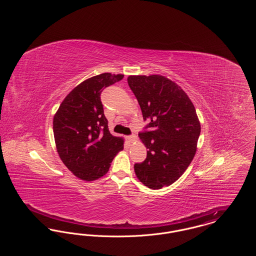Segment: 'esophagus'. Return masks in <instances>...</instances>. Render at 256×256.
<instances>
[{
  "label": "esophagus",
  "mask_w": 256,
  "mask_h": 256,
  "mask_svg": "<svg viewBox=\"0 0 256 256\" xmlns=\"http://www.w3.org/2000/svg\"><path fill=\"white\" fill-rule=\"evenodd\" d=\"M128 141H130V142L134 143V142H135V141L137 140V137H136V135H130V136H128Z\"/></svg>",
  "instance_id": "esophagus-1"
}]
</instances>
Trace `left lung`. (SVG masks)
Listing matches in <instances>:
<instances>
[{"label": "left lung", "mask_w": 256, "mask_h": 256, "mask_svg": "<svg viewBox=\"0 0 256 256\" xmlns=\"http://www.w3.org/2000/svg\"><path fill=\"white\" fill-rule=\"evenodd\" d=\"M128 82L150 132L139 134L146 158L134 165L137 178L158 190L176 182L195 156L200 122L195 106L174 82L161 74L130 76Z\"/></svg>", "instance_id": "left-lung-1"}]
</instances>
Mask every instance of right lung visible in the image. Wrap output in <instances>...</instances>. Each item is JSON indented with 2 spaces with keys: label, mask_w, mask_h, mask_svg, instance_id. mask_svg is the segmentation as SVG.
<instances>
[{
  "label": "right lung",
  "mask_w": 256,
  "mask_h": 256,
  "mask_svg": "<svg viewBox=\"0 0 256 256\" xmlns=\"http://www.w3.org/2000/svg\"><path fill=\"white\" fill-rule=\"evenodd\" d=\"M124 78L104 73L89 78L65 97L54 116L58 154L74 176L86 182L104 176L124 148V138L110 134L100 93Z\"/></svg>",
  "instance_id": "1"
}]
</instances>
